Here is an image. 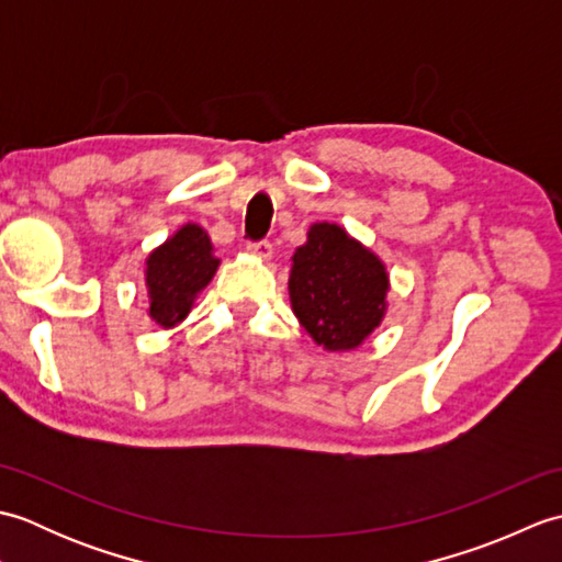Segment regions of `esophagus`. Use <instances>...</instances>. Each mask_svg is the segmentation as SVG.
<instances>
[{"label": "esophagus", "instance_id": "34e87169", "mask_svg": "<svg viewBox=\"0 0 562 562\" xmlns=\"http://www.w3.org/2000/svg\"><path fill=\"white\" fill-rule=\"evenodd\" d=\"M246 250L250 256H256L260 260H270L272 258V244L270 241H258V244H248Z\"/></svg>", "mask_w": 562, "mask_h": 562}]
</instances>
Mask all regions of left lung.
Masks as SVG:
<instances>
[{"label":"left lung","mask_w":562,"mask_h":562,"mask_svg":"<svg viewBox=\"0 0 562 562\" xmlns=\"http://www.w3.org/2000/svg\"><path fill=\"white\" fill-rule=\"evenodd\" d=\"M288 290L294 316L318 348L350 352L384 321L391 280L372 248L338 224L314 222L292 256Z\"/></svg>","instance_id":"left-lung-1"}]
</instances>
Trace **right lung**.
I'll return each mask as SVG.
<instances>
[{
	"label": "right lung",
	"instance_id": "add662e5",
	"mask_svg": "<svg viewBox=\"0 0 562 562\" xmlns=\"http://www.w3.org/2000/svg\"><path fill=\"white\" fill-rule=\"evenodd\" d=\"M220 262L210 234L200 224L188 222L176 229L145 260L147 316L161 328H176L188 318Z\"/></svg>",
	"mask_w": 562,
	"mask_h": 562
}]
</instances>
